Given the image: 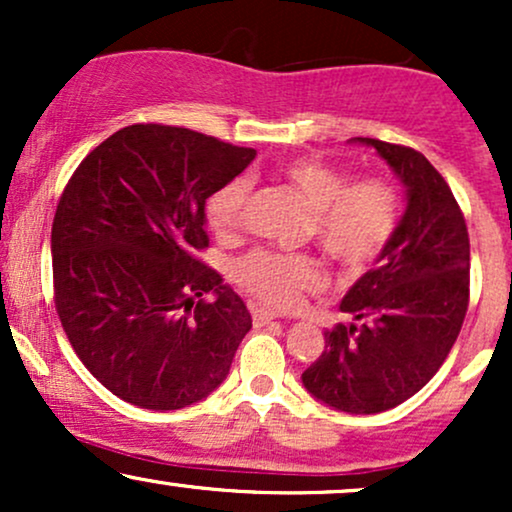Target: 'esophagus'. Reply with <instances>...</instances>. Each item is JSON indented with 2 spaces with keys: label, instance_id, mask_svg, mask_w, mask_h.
I'll list each match as a JSON object with an SVG mask.
<instances>
[{
  "label": "esophagus",
  "instance_id": "obj_1",
  "mask_svg": "<svg viewBox=\"0 0 512 512\" xmlns=\"http://www.w3.org/2000/svg\"><path fill=\"white\" fill-rule=\"evenodd\" d=\"M274 310H267V308H252V320H255V325H267V322L276 320Z\"/></svg>",
  "mask_w": 512,
  "mask_h": 512
}]
</instances>
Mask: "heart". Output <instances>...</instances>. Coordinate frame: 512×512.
Listing matches in <instances>:
<instances>
[{"label": "heart", "instance_id": "1", "mask_svg": "<svg viewBox=\"0 0 512 512\" xmlns=\"http://www.w3.org/2000/svg\"><path fill=\"white\" fill-rule=\"evenodd\" d=\"M286 185L310 207L305 236L346 269H363L383 255L399 226V195L378 178L351 180L344 170L313 156L293 158L279 170ZM252 182L236 175L209 197L207 219L226 240L243 236L248 226ZM233 279L257 301L293 308L305 293L325 286V269L313 252L252 250L233 267Z\"/></svg>", "mask_w": 512, "mask_h": 512}]
</instances>
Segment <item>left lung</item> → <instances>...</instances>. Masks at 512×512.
Returning <instances> with one entry per match:
<instances>
[{"instance_id":"1","label":"left lung","mask_w":512,"mask_h":512,"mask_svg":"<svg viewBox=\"0 0 512 512\" xmlns=\"http://www.w3.org/2000/svg\"><path fill=\"white\" fill-rule=\"evenodd\" d=\"M407 185V211L373 269L339 310L354 325L325 332V351L303 373L310 395L349 414L392 409L448 358L469 305V233L443 175L411 146L358 137Z\"/></svg>"}]
</instances>
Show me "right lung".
I'll return each instance as SVG.
<instances>
[{"label":"right lung","mask_w":512,"mask_h":512,"mask_svg":"<svg viewBox=\"0 0 512 512\" xmlns=\"http://www.w3.org/2000/svg\"><path fill=\"white\" fill-rule=\"evenodd\" d=\"M255 156L139 122L98 144L64 187L52 219L57 315L93 378L134 407L204 399L250 332L243 298L199 252L207 199Z\"/></svg>","instance_id":"obj_1"}]
</instances>
